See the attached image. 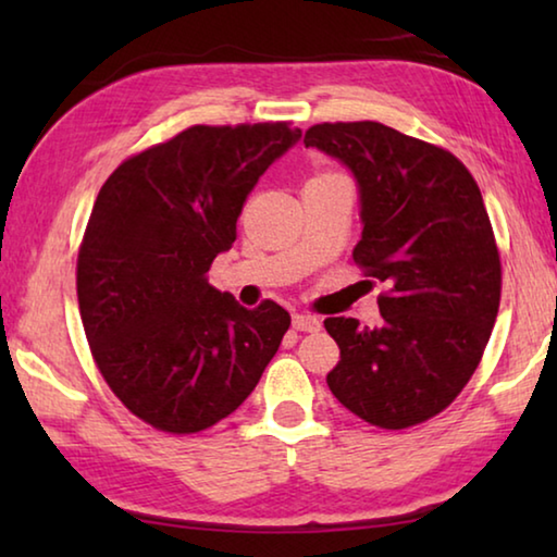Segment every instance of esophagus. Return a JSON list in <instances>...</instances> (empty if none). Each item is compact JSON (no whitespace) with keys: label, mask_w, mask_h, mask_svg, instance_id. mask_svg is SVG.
<instances>
[{"label":"esophagus","mask_w":557,"mask_h":557,"mask_svg":"<svg viewBox=\"0 0 557 557\" xmlns=\"http://www.w3.org/2000/svg\"><path fill=\"white\" fill-rule=\"evenodd\" d=\"M292 326H295L297 332L314 334V332H319V329H322V322H319V319L312 317V314H295V317H292Z\"/></svg>","instance_id":"obj_1"}]
</instances>
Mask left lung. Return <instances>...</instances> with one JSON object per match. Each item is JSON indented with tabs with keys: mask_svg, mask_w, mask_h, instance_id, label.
<instances>
[{
	"mask_svg": "<svg viewBox=\"0 0 557 557\" xmlns=\"http://www.w3.org/2000/svg\"><path fill=\"white\" fill-rule=\"evenodd\" d=\"M305 145L356 178L354 260L388 287L381 326L324 322L342 348L329 388L371 425H418L465 388L498 314L502 262L482 191L455 154L381 122H324Z\"/></svg>",
	"mask_w": 557,
	"mask_h": 557,
	"instance_id": "8db88e82",
	"label": "left lung"
}]
</instances>
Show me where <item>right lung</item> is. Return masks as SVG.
Returning <instances> with one entry per match:
<instances>
[{
  "mask_svg": "<svg viewBox=\"0 0 557 557\" xmlns=\"http://www.w3.org/2000/svg\"><path fill=\"white\" fill-rule=\"evenodd\" d=\"M287 122L196 125L122 162L102 184L78 252V305L112 393L176 435L228 418L289 329L275 301L245 309L209 285L243 203L295 147Z\"/></svg>",
  "mask_w": 557,
  "mask_h": 557,
  "instance_id": "right-lung-1",
  "label": "right lung"
}]
</instances>
